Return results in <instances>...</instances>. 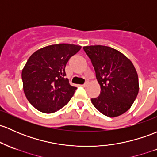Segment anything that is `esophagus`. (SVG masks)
I'll list each match as a JSON object with an SVG mask.
<instances>
[{"label":"esophagus","instance_id":"obj_1","mask_svg":"<svg viewBox=\"0 0 157 157\" xmlns=\"http://www.w3.org/2000/svg\"><path fill=\"white\" fill-rule=\"evenodd\" d=\"M88 85H89V81H86V82L85 83L83 84V86L86 87V86H88Z\"/></svg>","mask_w":157,"mask_h":157}]
</instances>
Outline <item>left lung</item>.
I'll return each mask as SVG.
<instances>
[{
	"label": "left lung",
	"instance_id": "8db88e82",
	"mask_svg": "<svg viewBox=\"0 0 157 157\" xmlns=\"http://www.w3.org/2000/svg\"><path fill=\"white\" fill-rule=\"evenodd\" d=\"M83 50L91 60L101 86L99 96L91 98L92 105L109 117L124 113L131 108L139 90L133 64L123 53L106 46H86Z\"/></svg>",
	"mask_w": 157,
	"mask_h": 157
}]
</instances>
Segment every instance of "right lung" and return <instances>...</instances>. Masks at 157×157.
Here are the masks:
<instances>
[{
	"label": "right lung",
	"mask_w": 157,
	"mask_h": 157,
	"mask_svg": "<svg viewBox=\"0 0 157 157\" xmlns=\"http://www.w3.org/2000/svg\"><path fill=\"white\" fill-rule=\"evenodd\" d=\"M81 49L74 44L47 46L29 57L22 72L23 90L28 101L39 111L52 113L68 103L77 87L69 84L65 66Z\"/></svg>",
	"instance_id": "1"
}]
</instances>
